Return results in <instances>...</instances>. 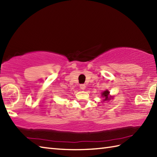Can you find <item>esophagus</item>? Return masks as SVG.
Listing matches in <instances>:
<instances>
[{"label":"esophagus","instance_id":"esophagus-1","mask_svg":"<svg viewBox=\"0 0 157 157\" xmlns=\"http://www.w3.org/2000/svg\"><path fill=\"white\" fill-rule=\"evenodd\" d=\"M80 88L82 89V90H85V88H86V85L85 84H80Z\"/></svg>","mask_w":157,"mask_h":157}]
</instances>
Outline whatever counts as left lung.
<instances>
[{"instance_id": "obj_1", "label": "left lung", "mask_w": 157, "mask_h": 157, "mask_svg": "<svg viewBox=\"0 0 157 157\" xmlns=\"http://www.w3.org/2000/svg\"><path fill=\"white\" fill-rule=\"evenodd\" d=\"M109 93H110L109 91L107 90H105V92H103L101 93L102 97H103V98H105L104 99V101H109L110 99L111 98L112 96H109Z\"/></svg>"}]
</instances>
